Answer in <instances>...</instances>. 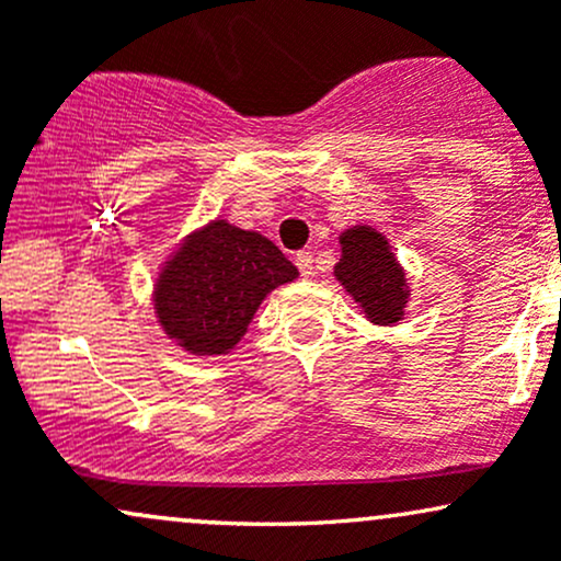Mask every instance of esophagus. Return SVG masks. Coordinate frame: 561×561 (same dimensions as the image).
Returning <instances> with one entry per match:
<instances>
[{"label": "esophagus", "instance_id": "1", "mask_svg": "<svg viewBox=\"0 0 561 561\" xmlns=\"http://www.w3.org/2000/svg\"><path fill=\"white\" fill-rule=\"evenodd\" d=\"M295 266H298L300 274L308 279V276H313V255L308 253V250H300V253L295 255Z\"/></svg>", "mask_w": 561, "mask_h": 561}]
</instances>
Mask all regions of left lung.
I'll list each match as a JSON object with an SVG mask.
<instances>
[{
    "mask_svg": "<svg viewBox=\"0 0 561 561\" xmlns=\"http://www.w3.org/2000/svg\"><path fill=\"white\" fill-rule=\"evenodd\" d=\"M337 242L340 261L332 274L364 319L377 327L401 324L411 300V285L388 237L369 224H353L340 231Z\"/></svg>",
    "mask_w": 561,
    "mask_h": 561,
    "instance_id": "1",
    "label": "left lung"
}]
</instances>
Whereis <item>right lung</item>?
<instances>
[{
    "label": "right lung",
    "mask_w": 561,
    "mask_h": 561,
    "mask_svg": "<svg viewBox=\"0 0 561 561\" xmlns=\"http://www.w3.org/2000/svg\"><path fill=\"white\" fill-rule=\"evenodd\" d=\"M295 279L298 268L268 237L210 218L160 263L152 311L179 351L218 358L240 345L266 295Z\"/></svg>",
    "instance_id": "right-lung-1"
}]
</instances>
